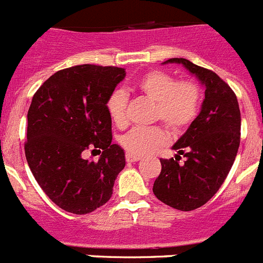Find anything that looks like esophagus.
Segmentation results:
<instances>
[{"instance_id": "obj_1", "label": "esophagus", "mask_w": 263, "mask_h": 263, "mask_svg": "<svg viewBox=\"0 0 263 263\" xmlns=\"http://www.w3.org/2000/svg\"><path fill=\"white\" fill-rule=\"evenodd\" d=\"M139 159H141V157H139V155L130 154V153H127V154H126V162H129V163H133V162H138Z\"/></svg>"}]
</instances>
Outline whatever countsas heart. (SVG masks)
I'll list each match as a JSON object with an SVG mask.
<instances>
[{
	"label": "heart",
	"mask_w": 263,
	"mask_h": 263,
	"mask_svg": "<svg viewBox=\"0 0 263 263\" xmlns=\"http://www.w3.org/2000/svg\"><path fill=\"white\" fill-rule=\"evenodd\" d=\"M136 88L155 103L154 120H160L173 132H182L197 117L201 103L199 85L191 80L178 81L164 71H148L136 83ZM111 121L122 126L126 121V95L115 90L106 100ZM167 136L159 126L133 127L121 137V145L130 154L145 155L162 147Z\"/></svg>",
	"instance_id": "heart-1"
}]
</instances>
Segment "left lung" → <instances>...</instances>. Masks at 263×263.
Masks as SVG:
<instances>
[{
	"label": "left lung",
	"instance_id": "obj_1",
	"mask_svg": "<svg viewBox=\"0 0 263 263\" xmlns=\"http://www.w3.org/2000/svg\"><path fill=\"white\" fill-rule=\"evenodd\" d=\"M164 63L183 64L205 88L200 113L173 146L175 159H160L162 171L153 187L162 203L187 212L210 200L231 171L240 146L241 113L232 88L213 71L183 58ZM180 155L186 157L183 165Z\"/></svg>",
	"mask_w": 263,
	"mask_h": 263
}]
</instances>
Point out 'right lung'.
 <instances>
[{
    "instance_id": "right-lung-1",
    "label": "right lung",
    "mask_w": 263,
    "mask_h": 263,
    "mask_svg": "<svg viewBox=\"0 0 263 263\" xmlns=\"http://www.w3.org/2000/svg\"><path fill=\"white\" fill-rule=\"evenodd\" d=\"M125 75L118 67H69L55 72L32 97L27 163L46 195L67 212L85 215L104 205L124 170V150L111 143L106 100ZM89 147L103 150L97 162L82 158Z\"/></svg>"
}]
</instances>
